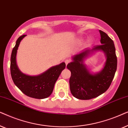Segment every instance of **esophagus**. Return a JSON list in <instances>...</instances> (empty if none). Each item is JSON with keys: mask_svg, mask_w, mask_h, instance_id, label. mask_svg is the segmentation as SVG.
Instances as JSON below:
<instances>
[{"mask_svg": "<svg viewBox=\"0 0 128 128\" xmlns=\"http://www.w3.org/2000/svg\"><path fill=\"white\" fill-rule=\"evenodd\" d=\"M70 60L67 59V60H65V63H66V66H67V64H68V63H70Z\"/></svg>", "mask_w": 128, "mask_h": 128, "instance_id": "obj_1", "label": "esophagus"}]
</instances>
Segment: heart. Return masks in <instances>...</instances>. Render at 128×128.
Wrapping results in <instances>:
<instances>
[{"label": "heart", "instance_id": "b5f03b06", "mask_svg": "<svg viewBox=\"0 0 128 128\" xmlns=\"http://www.w3.org/2000/svg\"><path fill=\"white\" fill-rule=\"evenodd\" d=\"M82 41V38H80L78 40V42H81ZM92 43V40L91 38H88L87 42H86V45L89 46V45H91V44Z\"/></svg>", "mask_w": 128, "mask_h": 128}]
</instances>
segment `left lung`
Masks as SVG:
<instances>
[{
    "label": "left lung",
    "mask_w": 128,
    "mask_h": 128,
    "mask_svg": "<svg viewBox=\"0 0 128 128\" xmlns=\"http://www.w3.org/2000/svg\"><path fill=\"white\" fill-rule=\"evenodd\" d=\"M101 45L86 49L72 57L67 67L71 71L70 88L72 95L79 100L94 98L104 93L111 84L117 68V58L113 40L105 32L100 30ZM97 50H102L106 56L103 69L91 74L84 64V59Z\"/></svg>",
    "instance_id": "8db88e82"
}]
</instances>
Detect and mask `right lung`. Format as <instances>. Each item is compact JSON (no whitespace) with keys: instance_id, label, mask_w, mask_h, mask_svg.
I'll return each mask as SVG.
<instances>
[{"instance_id":"add662e5","label":"right lung","mask_w":128,"mask_h":128,"mask_svg":"<svg viewBox=\"0 0 128 128\" xmlns=\"http://www.w3.org/2000/svg\"><path fill=\"white\" fill-rule=\"evenodd\" d=\"M26 35H22L16 41L10 58V73L14 84L27 96L36 99L48 97L53 91L54 85L62 71L66 68L65 62L54 66L37 76L23 74L17 66L16 54L21 40Z\"/></svg>"}]
</instances>
